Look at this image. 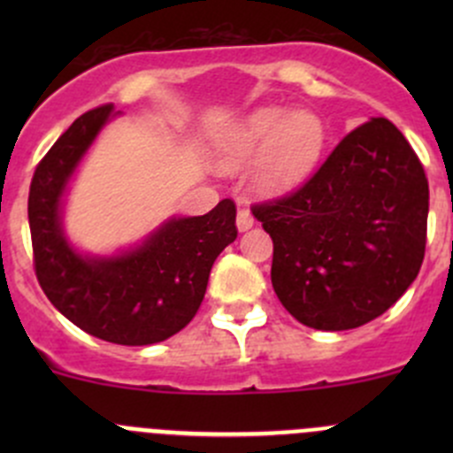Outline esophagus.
Instances as JSON below:
<instances>
[{
	"mask_svg": "<svg viewBox=\"0 0 453 453\" xmlns=\"http://www.w3.org/2000/svg\"><path fill=\"white\" fill-rule=\"evenodd\" d=\"M252 226H254L252 212H250L248 208H239V212H236V227H239L241 232H245V230H250Z\"/></svg>",
	"mask_w": 453,
	"mask_h": 453,
	"instance_id": "obj_1",
	"label": "esophagus"
}]
</instances>
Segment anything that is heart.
<instances>
[{
	"mask_svg": "<svg viewBox=\"0 0 453 453\" xmlns=\"http://www.w3.org/2000/svg\"><path fill=\"white\" fill-rule=\"evenodd\" d=\"M326 144V127L313 111L258 109L226 135L221 164L236 168L263 153L258 180L265 188L282 190L298 184L313 168Z\"/></svg>",
	"mask_w": 453,
	"mask_h": 453,
	"instance_id": "obj_1",
	"label": "heart"
}]
</instances>
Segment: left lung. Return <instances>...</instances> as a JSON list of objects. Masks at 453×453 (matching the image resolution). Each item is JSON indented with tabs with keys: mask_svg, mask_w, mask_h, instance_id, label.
Segmentation results:
<instances>
[{
	"mask_svg": "<svg viewBox=\"0 0 453 453\" xmlns=\"http://www.w3.org/2000/svg\"><path fill=\"white\" fill-rule=\"evenodd\" d=\"M429 186L421 159L386 118L350 131L294 193L254 203L273 241L272 285L300 324L357 328L418 276Z\"/></svg>",
	"mask_w": 453,
	"mask_h": 453,
	"instance_id": "8db88e82",
	"label": "left lung"
}]
</instances>
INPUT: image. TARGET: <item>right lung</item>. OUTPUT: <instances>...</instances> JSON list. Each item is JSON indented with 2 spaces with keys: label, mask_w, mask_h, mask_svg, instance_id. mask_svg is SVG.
Here are the masks:
<instances>
[{
  "label": "right lung",
  "mask_w": 453,
  "mask_h": 453,
  "mask_svg": "<svg viewBox=\"0 0 453 453\" xmlns=\"http://www.w3.org/2000/svg\"><path fill=\"white\" fill-rule=\"evenodd\" d=\"M113 104L83 113L54 142L30 184L35 273L50 303L89 335L146 346L180 333L208 287L217 256L236 239V205L223 199L203 217L171 219L144 245L111 258H87L63 236L61 197Z\"/></svg>",
  "instance_id": "1"
}]
</instances>
